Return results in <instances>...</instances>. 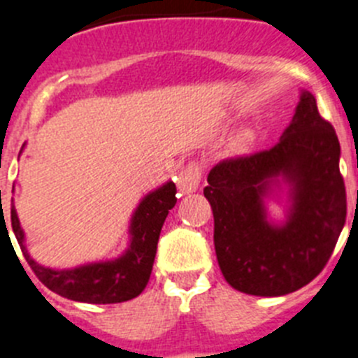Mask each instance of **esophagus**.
<instances>
[{
	"label": "esophagus",
	"mask_w": 358,
	"mask_h": 358,
	"mask_svg": "<svg viewBox=\"0 0 358 358\" xmlns=\"http://www.w3.org/2000/svg\"><path fill=\"white\" fill-rule=\"evenodd\" d=\"M199 180H201V166L198 162H189L182 171L178 173L176 185L182 194H191L198 189Z\"/></svg>",
	"instance_id": "34e87169"
}]
</instances>
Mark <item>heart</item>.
<instances>
[{"instance_id":"b5f03b06","label":"heart","mask_w":358,"mask_h":358,"mask_svg":"<svg viewBox=\"0 0 358 358\" xmlns=\"http://www.w3.org/2000/svg\"><path fill=\"white\" fill-rule=\"evenodd\" d=\"M257 139H259V134H257L255 127H243L241 130L235 131V135L231 137L230 144H228V151L231 155H246L248 151L255 146Z\"/></svg>"}]
</instances>
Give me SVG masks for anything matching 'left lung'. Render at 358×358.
<instances>
[{
  "label": "left lung",
  "mask_w": 358,
  "mask_h": 358,
  "mask_svg": "<svg viewBox=\"0 0 358 358\" xmlns=\"http://www.w3.org/2000/svg\"><path fill=\"white\" fill-rule=\"evenodd\" d=\"M336 130L301 91L289 127L271 150L223 160L203 194L214 212V246L231 287L253 296H283L307 285L327 266L346 221ZM286 187L288 214L266 215L265 199Z\"/></svg>",
  "instance_id": "obj_1"
}]
</instances>
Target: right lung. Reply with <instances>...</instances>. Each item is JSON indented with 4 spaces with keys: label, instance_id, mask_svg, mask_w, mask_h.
I'll use <instances>...</instances> for the list:
<instances>
[{
    "label": "right lung",
    "instance_id": "obj_1",
    "mask_svg": "<svg viewBox=\"0 0 358 358\" xmlns=\"http://www.w3.org/2000/svg\"><path fill=\"white\" fill-rule=\"evenodd\" d=\"M175 203L176 185L173 182H166L155 191L148 192L131 214L128 227L130 243L123 255L112 260L83 264L71 269H51L31 259L24 244V231L19 223L14 203L10 208V221L22 255L34 269L35 276L50 291L82 303H121L139 296L146 287L155 262L160 230Z\"/></svg>",
    "mask_w": 358,
    "mask_h": 358
}]
</instances>
